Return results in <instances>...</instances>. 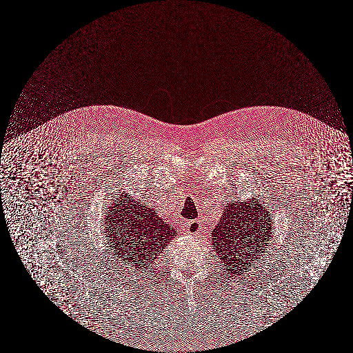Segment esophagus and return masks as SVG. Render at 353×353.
Instances as JSON below:
<instances>
[{
	"label": "esophagus",
	"instance_id": "esophagus-1",
	"mask_svg": "<svg viewBox=\"0 0 353 353\" xmlns=\"http://www.w3.org/2000/svg\"><path fill=\"white\" fill-rule=\"evenodd\" d=\"M188 232L192 233V234H196L198 232L201 231V224L199 221L196 220H192V221H188Z\"/></svg>",
	"mask_w": 353,
	"mask_h": 353
}]
</instances>
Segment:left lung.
<instances>
[{"label": "left lung", "mask_w": 353, "mask_h": 353, "mask_svg": "<svg viewBox=\"0 0 353 353\" xmlns=\"http://www.w3.org/2000/svg\"><path fill=\"white\" fill-rule=\"evenodd\" d=\"M272 216L259 201L234 202L224 207L219 224L211 232L215 252L230 275L259 259L271 237Z\"/></svg>", "instance_id": "1"}]
</instances>
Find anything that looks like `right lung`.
Listing matches in <instances>:
<instances>
[{
	"mask_svg": "<svg viewBox=\"0 0 353 353\" xmlns=\"http://www.w3.org/2000/svg\"><path fill=\"white\" fill-rule=\"evenodd\" d=\"M107 243L114 256L135 274L150 272L163 249L177 231L157 215L154 207L122 194L105 216Z\"/></svg>",
	"mask_w": 353,
	"mask_h": 353,
	"instance_id": "right-lung-1",
	"label": "right lung"
}]
</instances>
